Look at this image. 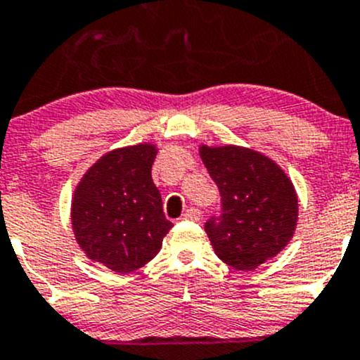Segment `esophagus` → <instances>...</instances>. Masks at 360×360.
<instances>
[{"mask_svg":"<svg viewBox=\"0 0 360 360\" xmlns=\"http://www.w3.org/2000/svg\"><path fill=\"white\" fill-rule=\"evenodd\" d=\"M184 220H190V221H199L200 220V211L195 210V207H190L186 210V213L183 214Z\"/></svg>","mask_w":360,"mask_h":360,"instance_id":"1","label":"esophagus"}]
</instances>
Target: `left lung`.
<instances>
[{"label": "left lung", "instance_id": "left-lung-1", "mask_svg": "<svg viewBox=\"0 0 360 360\" xmlns=\"http://www.w3.org/2000/svg\"><path fill=\"white\" fill-rule=\"evenodd\" d=\"M199 154L221 195L220 218L206 221L214 254L236 270H256L293 238L297 190L271 158L248 147L200 143Z\"/></svg>", "mask_w": 360, "mask_h": 360}]
</instances>
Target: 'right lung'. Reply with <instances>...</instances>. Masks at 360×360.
<instances>
[{
  "mask_svg": "<svg viewBox=\"0 0 360 360\" xmlns=\"http://www.w3.org/2000/svg\"><path fill=\"white\" fill-rule=\"evenodd\" d=\"M153 142L108 150L83 174L70 202V224L92 263L129 274L156 257L172 221L153 183Z\"/></svg>",
  "mask_w": 360,
  "mask_h": 360,
  "instance_id": "1",
  "label": "right lung"
}]
</instances>
